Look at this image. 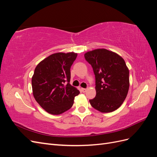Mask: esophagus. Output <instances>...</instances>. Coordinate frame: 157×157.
I'll return each mask as SVG.
<instances>
[{
    "label": "esophagus",
    "instance_id": "34e87169",
    "mask_svg": "<svg viewBox=\"0 0 157 157\" xmlns=\"http://www.w3.org/2000/svg\"><path fill=\"white\" fill-rule=\"evenodd\" d=\"M86 88H81V91L82 92H86Z\"/></svg>",
    "mask_w": 157,
    "mask_h": 157
}]
</instances>
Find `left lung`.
<instances>
[{"label":"left lung","mask_w":157,"mask_h":157,"mask_svg":"<svg viewBox=\"0 0 157 157\" xmlns=\"http://www.w3.org/2000/svg\"><path fill=\"white\" fill-rule=\"evenodd\" d=\"M85 59L96 77V96L91 105L101 113L117 110L124 102L130 86L129 69L121 56L105 48L88 51Z\"/></svg>","instance_id":"1"}]
</instances>
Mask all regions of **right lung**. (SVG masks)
<instances>
[{"label": "right lung", "mask_w": 157, "mask_h": 157, "mask_svg": "<svg viewBox=\"0 0 157 157\" xmlns=\"http://www.w3.org/2000/svg\"><path fill=\"white\" fill-rule=\"evenodd\" d=\"M77 56L75 52H58L42 60L35 69L31 78L33 96L52 115H60L69 110L75 97L80 93L69 84L70 69Z\"/></svg>", "instance_id": "1"}]
</instances>
